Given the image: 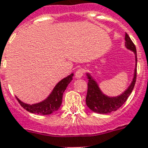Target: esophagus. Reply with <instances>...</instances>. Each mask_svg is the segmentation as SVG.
I'll return each mask as SVG.
<instances>
[{"label": "esophagus", "mask_w": 148, "mask_h": 148, "mask_svg": "<svg viewBox=\"0 0 148 148\" xmlns=\"http://www.w3.org/2000/svg\"><path fill=\"white\" fill-rule=\"evenodd\" d=\"M83 74H84V71H83V69H78L76 71V73H75V77L77 78V79L78 78L82 77Z\"/></svg>", "instance_id": "34e87169"}]
</instances>
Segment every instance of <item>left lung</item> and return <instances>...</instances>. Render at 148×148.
I'll return each instance as SVG.
<instances>
[{"instance_id":"obj_1","label":"left lung","mask_w":148,"mask_h":148,"mask_svg":"<svg viewBox=\"0 0 148 148\" xmlns=\"http://www.w3.org/2000/svg\"><path fill=\"white\" fill-rule=\"evenodd\" d=\"M125 48L133 51L135 56V68L134 71V76L132 81L125 90L116 97H109L103 93L99 88L93 76L90 73H86V77L88 79L87 84V93L86 97V104L90 110L99 114H108L112 112L116 111L122 106L130 96L134 89L137 76V51L135 45L132 42L128 35L125 33Z\"/></svg>"}]
</instances>
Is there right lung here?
Masks as SVG:
<instances>
[{
  "instance_id": "1",
  "label": "right lung",
  "mask_w": 148,
  "mask_h": 148,
  "mask_svg": "<svg viewBox=\"0 0 148 148\" xmlns=\"http://www.w3.org/2000/svg\"><path fill=\"white\" fill-rule=\"evenodd\" d=\"M74 74L72 73L68 77H66L62 80H60L54 87L53 90L49 94L46 99L39 103L35 104H28L25 103L17 99L18 102L23 108L27 110L31 113L39 114V115H49L54 112L57 111L59 109L62 103V97L64 90L68 84L71 82Z\"/></svg>"
}]
</instances>
